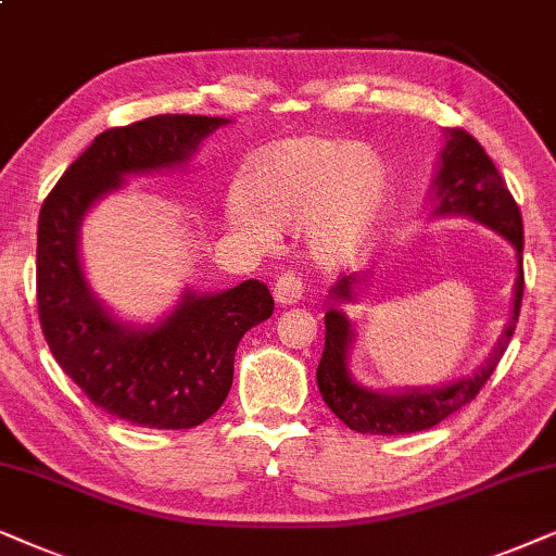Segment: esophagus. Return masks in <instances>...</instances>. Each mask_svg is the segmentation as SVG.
<instances>
[{"label":"esophagus","mask_w":556,"mask_h":556,"mask_svg":"<svg viewBox=\"0 0 556 556\" xmlns=\"http://www.w3.org/2000/svg\"><path fill=\"white\" fill-rule=\"evenodd\" d=\"M271 290H274V300H277L279 305H298V302L302 300V290H305V287H302L300 274L285 271V274H279V279L274 282Z\"/></svg>","instance_id":"esophagus-1"}]
</instances>
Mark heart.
<instances>
[{
  "mask_svg": "<svg viewBox=\"0 0 556 556\" xmlns=\"http://www.w3.org/2000/svg\"><path fill=\"white\" fill-rule=\"evenodd\" d=\"M391 180L383 162L351 139L300 137L258 154L247 188H233L226 216L236 231L269 243L277 224L307 220V241L323 264H348L366 249L387 211Z\"/></svg>",
  "mask_w": 556,
  "mask_h": 556,
  "instance_id": "heart-1",
  "label": "heart"
}]
</instances>
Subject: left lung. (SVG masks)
Returning a JSON list of instances; mask_svg holds the SVG:
<instances>
[{"mask_svg":"<svg viewBox=\"0 0 556 556\" xmlns=\"http://www.w3.org/2000/svg\"><path fill=\"white\" fill-rule=\"evenodd\" d=\"M438 216H470L514 243L519 254V279H516L514 313L503 330L498 345L478 374L440 389H412L402 394H376L358 387L348 374V348L353 330L351 320L330 307L325 313V348L317 364V387L332 414L355 432L364 434H412L440 425L450 414L472 402L491 379L498 361L514 338L519 309L523 300V224L521 211L506 188L493 160L468 131L447 129V144L442 152V167L438 173ZM353 277H343L332 287V300H353Z\"/></svg>","mask_w":556,"mask_h":556,"instance_id":"1","label":"left lung"}]
</instances>
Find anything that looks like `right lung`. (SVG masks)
I'll return each instance as SVG.
<instances>
[{
    "instance_id": "obj_1",
    "label": "right lung",
    "mask_w": 556,
    "mask_h": 556,
    "mask_svg": "<svg viewBox=\"0 0 556 556\" xmlns=\"http://www.w3.org/2000/svg\"><path fill=\"white\" fill-rule=\"evenodd\" d=\"M220 116L162 114L111 127L65 169L37 220V315L58 366L103 412L150 429L203 425L226 402L243 332L274 313L271 292L247 279L218 294H185L157 328L131 330L88 290L78 228L122 175L180 165Z\"/></svg>"
}]
</instances>
